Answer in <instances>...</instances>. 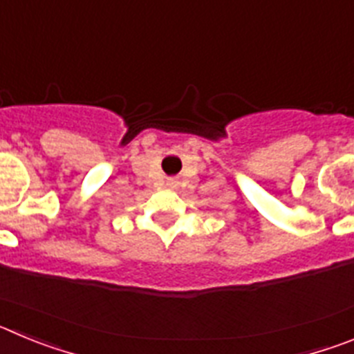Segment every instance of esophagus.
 Instances as JSON below:
<instances>
[{"instance_id": "obj_1", "label": "esophagus", "mask_w": 354, "mask_h": 354, "mask_svg": "<svg viewBox=\"0 0 354 354\" xmlns=\"http://www.w3.org/2000/svg\"><path fill=\"white\" fill-rule=\"evenodd\" d=\"M168 186H175V180H168Z\"/></svg>"}]
</instances>
